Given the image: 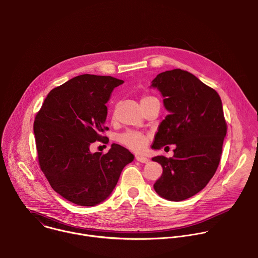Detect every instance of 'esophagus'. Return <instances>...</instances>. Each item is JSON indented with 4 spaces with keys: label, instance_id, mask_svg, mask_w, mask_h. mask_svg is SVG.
Masks as SVG:
<instances>
[{
    "label": "esophagus",
    "instance_id": "34e87169",
    "mask_svg": "<svg viewBox=\"0 0 258 258\" xmlns=\"http://www.w3.org/2000/svg\"><path fill=\"white\" fill-rule=\"evenodd\" d=\"M136 159H137V161H139V162H141V163H147V162L149 161L148 158H147V157H143V156H137Z\"/></svg>",
    "mask_w": 258,
    "mask_h": 258
}]
</instances>
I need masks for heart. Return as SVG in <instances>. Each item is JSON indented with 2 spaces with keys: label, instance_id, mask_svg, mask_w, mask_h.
Returning a JSON list of instances; mask_svg holds the SVG:
<instances>
[{
  "label": "heart",
  "instance_id": "heart-1",
  "mask_svg": "<svg viewBox=\"0 0 258 258\" xmlns=\"http://www.w3.org/2000/svg\"><path fill=\"white\" fill-rule=\"evenodd\" d=\"M155 98L153 97H144L141 101L142 105L149 102L151 100H153ZM119 142L124 145L125 147H127L128 149L135 151V152H142L147 146V142H148V139H147V137L141 133H138V132H133V131H130V132H126L124 134H122L120 137H119Z\"/></svg>",
  "mask_w": 258,
  "mask_h": 258
}]
</instances>
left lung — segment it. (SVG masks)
Masks as SVG:
<instances>
[{
	"instance_id": "left-lung-1",
	"label": "left lung",
	"mask_w": 258,
	"mask_h": 258,
	"mask_svg": "<svg viewBox=\"0 0 258 258\" xmlns=\"http://www.w3.org/2000/svg\"><path fill=\"white\" fill-rule=\"evenodd\" d=\"M150 88L160 92L168 112L152 149L175 145L172 157L152 158L163 168L153 187L166 200H186L206 187L219 164L227 135L223 103L213 89L181 69L159 73Z\"/></svg>"
}]
</instances>
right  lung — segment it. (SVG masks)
Listing matches in <instances>:
<instances>
[{
	"mask_svg": "<svg viewBox=\"0 0 258 258\" xmlns=\"http://www.w3.org/2000/svg\"><path fill=\"white\" fill-rule=\"evenodd\" d=\"M123 83L112 77H76L53 89L35 116L40 166L53 190L72 203L95 206L105 201L135 158L114 143L106 154L90 150L92 143L107 139L102 135L108 130L106 103Z\"/></svg>",
	"mask_w": 258,
	"mask_h": 258,
	"instance_id": "right-lung-1",
	"label": "right lung"
}]
</instances>
